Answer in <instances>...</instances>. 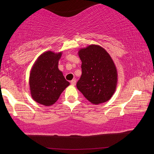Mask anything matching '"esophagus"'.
Returning <instances> with one entry per match:
<instances>
[{
    "label": "esophagus",
    "mask_w": 154,
    "mask_h": 154,
    "mask_svg": "<svg viewBox=\"0 0 154 154\" xmlns=\"http://www.w3.org/2000/svg\"><path fill=\"white\" fill-rule=\"evenodd\" d=\"M71 84L72 85H75V84H76V80L75 79H72V81H71Z\"/></svg>",
    "instance_id": "1"
}]
</instances>
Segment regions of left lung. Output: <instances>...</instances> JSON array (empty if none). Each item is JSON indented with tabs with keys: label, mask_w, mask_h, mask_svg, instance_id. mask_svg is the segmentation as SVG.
Returning a JSON list of instances; mask_svg holds the SVG:
<instances>
[{
	"label": "left lung",
	"mask_w": 154,
	"mask_h": 154,
	"mask_svg": "<svg viewBox=\"0 0 154 154\" xmlns=\"http://www.w3.org/2000/svg\"><path fill=\"white\" fill-rule=\"evenodd\" d=\"M82 60V76L77 88L94 105L105 103L116 90L118 71L109 53L102 47L90 45L78 51Z\"/></svg>",
	"instance_id": "obj_1"
}]
</instances>
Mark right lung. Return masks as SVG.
Here are the masks:
<instances>
[{
  "label": "right lung",
  "instance_id": "1",
  "mask_svg": "<svg viewBox=\"0 0 154 154\" xmlns=\"http://www.w3.org/2000/svg\"><path fill=\"white\" fill-rule=\"evenodd\" d=\"M62 52H44L38 57L31 69L29 85L33 100L41 105H54L70 83L58 69Z\"/></svg>",
  "mask_w": 154,
  "mask_h": 154
}]
</instances>
